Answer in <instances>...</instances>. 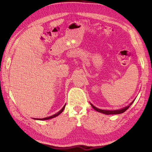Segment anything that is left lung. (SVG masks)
I'll return each mask as SVG.
<instances>
[{"mask_svg": "<svg viewBox=\"0 0 152 152\" xmlns=\"http://www.w3.org/2000/svg\"><path fill=\"white\" fill-rule=\"evenodd\" d=\"M133 102H133H132V103H131L129 105H128L127 107L123 108V109H119V110H107L99 109H98V108L95 107L94 106V105H92V104H91V106L92 107V108H93V109H94V110H96V111H98V112L104 113V114H106V115H117V114H121V113H124V112L125 111V110H127L129 109V107L131 106V105L132 104Z\"/></svg>", "mask_w": 152, "mask_h": 152, "instance_id": "1", "label": "left lung"}]
</instances>
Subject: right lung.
Wrapping results in <instances>:
<instances>
[{"instance_id": "1", "label": "right lung", "mask_w": 152, "mask_h": 152, "mask_svg": "<svg viewBox=\"0 0 152 152\" xmlns=\"http://www.w3.org/2000/svg\"><path fill=\"white\" fill-rule=\"evenodd\" d=\"M65 106L66 105H64V106L63 107V108L62 109H61L60 111L59 112H58L57 113H56L55 115H51V116H50V117H45V118H43V119H39V120H48V119H52V118H53V117H57L58 115H59L60 114V113L63 111L64 110V108H65Z\"/></svg>"}]
</instances>
